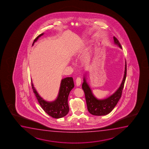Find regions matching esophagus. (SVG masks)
<instances>
[{
	"label": "esophagus",
	"instance_id": "34e87169",
	"mask_svg": "<svg viewBox=\"0 0 149 149\" xmlns=\"http://www.w3.org/2000/svg\"><path fill=\"white\" fill-rule=\"evenodd\" d=\"M81 79H80L79 77L77 78H76V86H80V84H81Z\"/></svg>",
	"mask_w": 149,
	"mask_h": 149
}]
</instances>
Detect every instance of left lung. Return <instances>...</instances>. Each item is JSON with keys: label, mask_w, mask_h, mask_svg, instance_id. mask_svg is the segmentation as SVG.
Returning a JSON list of instances; mask_svg holds the SVG:
<instances>
[{"label": "left lung", "mask_w": 149, "mask_h": 149, "mask_svg": "<svg viewBox=\"0 0 149 149\" xmlns=\"http://www.w3.org/2000/svg\"><path fill=\"white\" fill-rule=\"evenodd\" d=\"M113 40L114 44L122 49V46L118 40L115 37H113ZM126 74L127 65L126 61L124 77L120 87L112 95L108 98L101 100L97 99L94 96L90 86L86 82L85 76H84V82L82 85V88L85 94L88 110L90 113L94 116H100L106 115L112 111L114 107L116 106L122 96V91L126 78Z\"/></svg>", "instance_id": "left-lung-1"}]
</instances>
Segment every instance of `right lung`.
Returning <instances> with one entry per match:
<instances>
[{
	"instance_id": "right-lung-1",
	"label": "right lung",
	"mask_w": 149,
	"mask_h": 149,
	"mask_svg": "<svg viewBox=\"0 0 149 149\" xmlns=\"http://www.w3.org/2000/svg\"><path fill=\"white\" fill-rule=\"evenodd\" d=\"M43 34L44 33L40 34L35 39L32 46ZM31 82L33 92L35 93L39 104L47 114L55 118H61L68 114L69 111V107L68 103V96L70 92L74 87L73 78L66 77L61 80L57 98L52 102H48L44 100L35 89L31 80Z\"/></svg>"
}]
</instances>
